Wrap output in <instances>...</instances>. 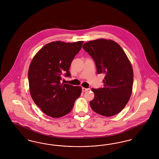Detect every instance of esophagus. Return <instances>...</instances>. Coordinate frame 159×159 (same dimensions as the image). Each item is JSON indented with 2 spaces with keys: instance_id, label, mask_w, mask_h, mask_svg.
<instances>
[{
  "instance_id": "1",
  "label": "esophagus",
  "mask_w": 159,
  "mask_h": 159,
  "mask_svg": "<svg viewBox=\"0 0 159 159\" xmlns=\"http://www.w3.org/2000/svg\"><path fill=\"white\" fill-rule=\"evenodd\" d=\"M89 89V88H82V91L83 92H86V91H88Z\"/></svg>"
}]
</instances>
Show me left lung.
<instances>
[{
  "instance_id": "8db88e82",
  "label": "left lung",
  "mask_w": 159,
  "mask_h": 159,
  "mask_svg": "<svg viewBox=\"0 0 159 159\" xmlns=\"http://www.w3.org/2000/svg\"><path fill=\"white\" fill-rule=\"evenodd\" d=\"M83 49L95 61L98 74L104 73V88L92 89L95 97L91 108L100 115L110 117L125 108L132 94L134 73L132 65L121 46L103 39L85 43Z\"/></svg>"
}]
</instances>
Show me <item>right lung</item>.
Instances as JSON below:
<instances>
[{
	"mask_svg": "<svg viewBox=\"0 0 159 159\" xmlns=\"http://www.w3.org/2000/svg\"><path fill=\"white\" fill-rule=\"evenodd\" d=\"M83 41L53 42L44 46L31 62L28 78L31 98L46 115L58 118L69 113L82 88L61 83L62 77H71L69 68Z\"/></svg>",
	"mask_w": 159,
	"mask_h": 159,
	"instance_id": "right-lung-1",
	"label": "right lung"
}]
</instances>
